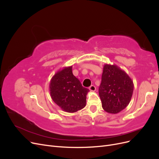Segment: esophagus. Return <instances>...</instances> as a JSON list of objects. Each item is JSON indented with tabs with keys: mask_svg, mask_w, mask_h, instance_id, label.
I'll list each match as a JSON object with an SVG mask.
<instances>
[{
	"mask_svg": "<svg viewBox=\"0 0 159 159\" xmlns=\"http://www.w3.org/2000/svg\"><path fill=\"white\" fill-rule=\"evenodd\" d=\"M89 90L90 91H95V90H96V88L95 87V86L93 85H91L90 87L89 88Z\"/></svg>",
	"mask_w": 159,
	"mask_h": 159,
	"instance_id": "obj_1",
	"label": "esophagus"
}]
</instances>
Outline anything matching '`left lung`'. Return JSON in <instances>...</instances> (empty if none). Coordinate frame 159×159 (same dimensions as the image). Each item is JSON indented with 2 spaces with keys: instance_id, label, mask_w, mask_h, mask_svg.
I'll use <instances>...</instances> for the list:
<instances>
[{
  "instance_id": "left-lung-1",
  "label": "left lung",
  "mask_w": 159,
  "mask_h": 159,
  "mask_svg": "<svg viewBox=\"0 0 159 159\" xmlns=\"http://www.w3.org/2000/svg\"><path fill=\"white\" fill-rule=\"evenodd\" d=\"M134 85L130 77L115 65L103 67L99 95L103 109L109 113L116 114L129 105Z\"/></svg>"
}]
</instances>
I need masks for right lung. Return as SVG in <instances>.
I'll return each mask as SVG.
<instances>
[{
    "mask_svg": "<svg viewBox=\"0 0 159 159\" xmlns=\"http://www.w3.org/2000/svg\"><path fill=\"white\" fill-rule=\"evenodd\" d=\"M52 100L62 109L74 113L83 109L86 104V95L89 90L84 88L72 73V66L57 71L50 84Z\"/></svg>",
    "mask_w": 159,
    "mask_h": 159,
    "instance_id": "1",
    "label": "right lung"
}]
</instances>
